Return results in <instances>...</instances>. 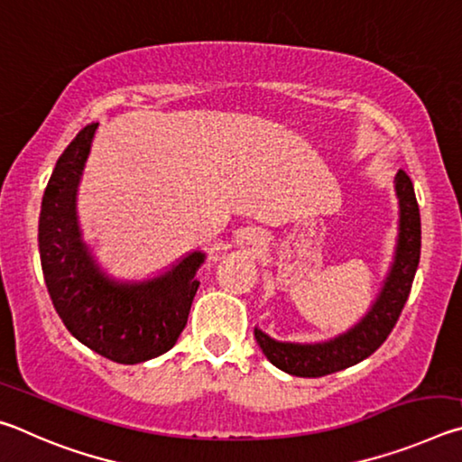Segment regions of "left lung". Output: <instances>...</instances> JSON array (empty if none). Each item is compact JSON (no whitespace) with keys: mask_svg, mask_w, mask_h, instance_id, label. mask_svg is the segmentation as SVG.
<instances>
[{"mask_svg":"<svg viewBox=\"0 0 462 462\" xmlns=\"http://www.w3.org/2000/svg\"><path fill=\"white\" fill-rule=\"evenodd\" d=\"M395 193L400 199V234L395 256L371 310L348 332L316 344L279 342L254 328L256 342L277 369L295 377H324L365 361L387 340L410 297L421 248L418 199L411 179L402 169L395 175Z\"/></svg>","mask_w":462,"mask_h":462,"instance_id":"left-lung-1","label":"left lung"}]
</instances>
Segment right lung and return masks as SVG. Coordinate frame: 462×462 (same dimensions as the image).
<instances>
[{
  "label": "right lung",
  "mask_w": 462,
  "mask_h": 462,
  "mask_svg": "<svg viewBox=\"0 0 462 462\" xmlns=\"http://www.w3.org/2000/svg\"><path fill=\"white\" fill-rule=\"evenodd\" d=\"M97 124L65 148L46 185L38 220V250L52 306L77 340L120 365L144 363L175 346L189 316L206 254L195 250L162 275L122 283L97 267L81 240L77 187Z\"/></svg>",
  "instance_id": "add662e5"
}]
</instances>
